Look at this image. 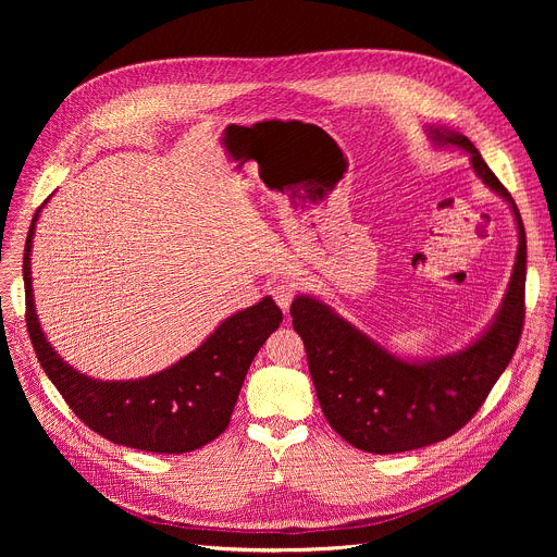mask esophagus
<instances>
[{"instance_id":"34e87169","label":"esophagus","mask_w":557,"mask_h":557,"mask_svg":"<svg viewBox=\"0 0 557 557\" xmlns=\"http://www.w3.org/2000/svg\"><path fill=\"white\" fill-rule=\"evenodd\" d=\"M271 295H273V299L277 301V306H280L284 312H288V308H290V304H293V299H295V295H297V284H295L293 280H288V277L277 280V282L271 286Z\"/></svg>"}]
</instances>
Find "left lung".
Returning a JSON list of instances; mask_svg holds the SVG:
<instances>
[{
  "label": "left lung",
  "mask_w": 557,
  "mask_h": 557,
  "mask_svg": "<svg viewBox=\"0 0 557 557\" xmlns=\"http://www.w3.org/2000/svg\"><path fill=\"white\" fill-rule=\"evenodd\" d=\"M428 134L438 147L465 149L475 176L509 202L518 226V253L492 326L465 350L436 359L406 361L329 304L308 295L293 299V329L304 342L324 417L344 441L370 454L410 451L456 434L485 404L522 335L527 237L520 211L467 136L445 127H428Z\"/></svg>",
  "instance_id": "obj_1"
}]
</instances>
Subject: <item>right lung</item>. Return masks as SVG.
Segmentation results:
<instances>
[{"label":"right lung","mask_w":557,"mask_h":557,"mask_svg":"<svg viewBox=\"0 0 557 557\" xmlns=\"http://www.w3.org/2000/svg\"><path fill=\"white\" fill-rule=\"evenodd\" d=\"M41 207L30 222L24 249L26 326L44 372L72 412L99 436L153 454H185L218 438L231 421L253 357L280 329L277 304L264 297L226 317L202 346L163 372L132 381L92 379L54 352L37 320L30 249Z\"/></svg>","instance_id":"obj_1"}]
</instances>
